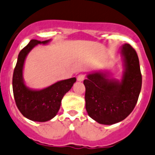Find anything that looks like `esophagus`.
<instances>
[{
    "mask_svg": "<svg viewBox=\"0 0 155 155\" xmlns=\"http://www.w3.org/2000/svg\"><path fill=\"white\" fill-rule=\"evenodd\" d=\"M85 75L80 74V75H79V76H77V80L79 81V82H82V81L85 79Z\"/></svg>",
    "mask_w": 155,
    "mask_h": 155,
    "instance_id": "1",
    "label": "esophagus"
}]
</instances>
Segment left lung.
Masks as SVG:
<instances>
[{"instance_id": "1", "label": "left lung", "mask_w": 155, "mask_h": 155, "mask_svg": "<svg viewBox=\"0 0 155 155\" xmlns=\"http://www.w3.org/2000/svg\"><path fill=\"white\" fill-rule=\"evenodd\" d=\"M124 73L121 80L110 77L108 72L87 75L85 109L98 124L112 125L128 117L134 109L142 88V74L136 51L129 44L121 48Z\"/></svg>"}]
</instances>
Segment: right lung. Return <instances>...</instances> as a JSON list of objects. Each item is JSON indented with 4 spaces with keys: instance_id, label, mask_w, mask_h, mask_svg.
<instances>
[{
    "instance_id": "add662e5",
    "label": "right lung",
    "mask_w": 155,
    "mask_h": 155,
    "mask_svg": "<svg viewBox=\"0 0 155 155\" xmlns=\"http://www.w3.org/2000/svg\"><path fill=\"white\" fill-rule=\"evenodd\" d=\"M50 41L51 39L31 40L19 52L13 71V91L16 106L25 117L36 122H46L54 117L61 107L63 97L76 81L75 77L70 78L40 90L31 89L25 85L22 76L25 58L35 46Z\"/></svg>"
}]
</instances>
